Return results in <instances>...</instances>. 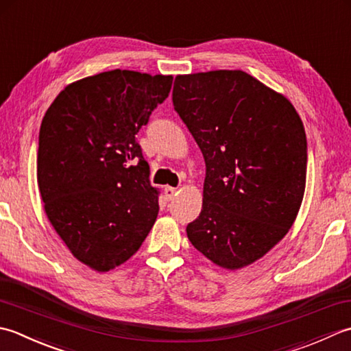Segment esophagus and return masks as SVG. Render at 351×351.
I'll use <instances>...</instances> for the list:
<instances>
[{"label": "esophagus", "instance_id": "1", "mask_svg": "<svg viewBox=\"0 0 351 351\" xmlns=\"http://www.w3.org/2000/svg\"><path fill=\"white\" fill-rule=\"evenodd\" d=\"M176 195H177V189L176 188H171V186H167V188H165V198L168 199V202H171V199H174Z\"/></svg>", "mask_w": 351, "mask_h": 351}]
</instances>
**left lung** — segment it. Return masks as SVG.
<instances>
[{"instance_id":"obj_1","label":"left lung","mask_w":351,"mask_h":351,"mask_svg":"<svg viewBox=\"0 0 351 351\" xmlns=\"http://www.w3.org/2000/svg\"><path fill=\"white\" fill-rule=\"evenodd\" d=\"M173 104L206 163L203 209L186 227L191 244L219 267H247L288 233L302 206V119L244 71L177 75Z\"/></svg>"}]
</instances>
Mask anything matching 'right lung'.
<instances>
[{
  "mask_svg": "<svg viewBox=\"0 0 351 351\" xmlns=\"http://www.w3.org/2000/svg\"><path fill=\"white\" fill-rule=\"evenodd\" d=\"M171 84L173 75L107 71L66 86L42 119L38 184L47 217L92 269L130 259L159 213L136 134Z\"/></svg>",
  "mask_w": 351,
  "mask_h": 351,
  "instance_id": "1",
  "label": "right lung"
}]
</instances>
